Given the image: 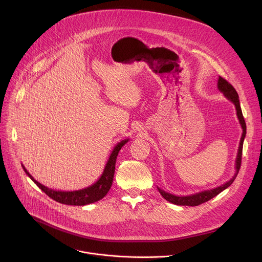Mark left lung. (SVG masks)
<instances>
[{"label": "left lung", "mask_w": 262, "mask_h": 262, "mask_svg": "<svg viewBox=\"0 0 262 262\" xmlns=\"http://www.w3.org/2000/svg\"><path fill=\"white\" fill-rule=\"evenodd\" d=\"M217 89L224 94L228 100H230L236 108V115L239 121V124L243 128V134H242V138L239 141V146L237 149V155H236V160H235V173L232 176V178L230 180H228L227 182H225L224 184L216 186L214 189L211 190H206V191H202L196 194H192V195H188V196H176L170 193L165 192L164 190L160 189L158 186V190L160 192V194L169 202L176 204V205H186V206H197L199 204H202L204 202H207L208 200L212 199L213 197H215L216 195H219L221 192H223L224 190H226L227 188L232 184V182L234 181L236 175L238 174L239 168H241V163H242V154H243V144H244V140L246 138V134H247V126H246V122L242 113V108H241V103H239V98H238V94L236 92V90L233 88V86L231 84H229L225 79H223L222 77H219L217 80Z\"/></svg>", "instance_id": "obj_1"}]
</instances>
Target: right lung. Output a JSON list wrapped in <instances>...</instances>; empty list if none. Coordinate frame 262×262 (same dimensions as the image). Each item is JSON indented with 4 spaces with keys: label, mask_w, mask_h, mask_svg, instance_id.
I'll list each match as a JSON object with an SVG mask.
<instances>
[{
    "label": "right lung",
    "mask_w": 262,
    "mask_h": 262,
    "mask_svg": "<svg viewBox=\"0 0 262 262\" xmlns=\"http://www.w3.org/2000/svg\"><path fill=\"white\" fill-rule=\"evenodd\" d=\"M128 141H129V139H124L116 144V146L114 147L113 151H112V154L104 166L101 176L98 178L97 181H95L93 184L87 186V188H84V189L78 190V191H57V190L50 189V188H48V186L35 180L33 178V176L27 171L25 166L24 165H21V166H23V169L26 172V174L36 183V185L38 186L41 191H43L49 197H51L53 200H55L59 203H62V204H66V205L83 206V205L97 202L107 194V192L110 191L111 186H112V183H113L117 156L120 151V149L122 148V146L125 145Z\"/></svg>",
    "instance_id": "obj_1"
}]
</instances>
